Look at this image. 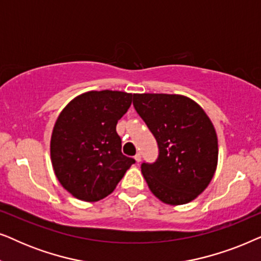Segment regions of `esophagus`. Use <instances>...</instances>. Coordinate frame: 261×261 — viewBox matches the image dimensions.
Here are the masks:
<instances>
[{
  "label": "esophagus",
  "instance_id": "1",
  "mask_svg": "<svg viewBox=\"0 0 261 261\" xmlns=\"http://www.w3.org/2000/svg\"><path fill=\"white\" fill-rule=\"evenodd\" d=\"M134 159H135V162H137V163L140 162V160H141V154H140V153H137V154L134 155Z\"/></svg>",
  "mask_w": 261,
  "mask_h": 261
}]
</instances>
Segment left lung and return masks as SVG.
Instances as JSON below:
<instances>
[{
	"label": "left lung",
	"instance_id": "left-lung-1",
	"mask_svg": "<svg viewBox=\"0 0 261 261\" xmlns=\"http://www.w3.org/2000/svg\"><path fill=\"white\" fill-rule=\"evenodd\" d=\"M133 105L159 147L156 162L141 165L149 190L170 205L194 201L217 167L219 144L212 120L183 95L134 94Z\"/></svg>",
	"mask_w": 261,
	"mask_h": 261
}]
</instances>
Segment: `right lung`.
<instances>
[{"label":"right lung","instance_id":"obj_1","mask_svg":"<svg viewBox=\"0 0 261 261\" xmlns=\"http://www.w3.org/2000/svg\"><path fill=\"white\" fill-rule=\"evenodd\" d=\"M133 94L88 91L67 103L52 130L51 162L62 187L73 197L97 202L115 190L135 163L121 152L116 124Z\"/></svg>","mask_w":261,"mask_h":261}]
</instances>
